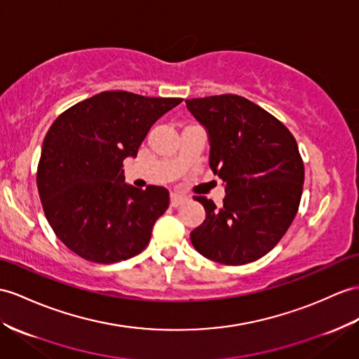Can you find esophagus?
Returning <instances> with one entry per match:
<instances>
[{"label": "esophagus", "instance_id": "obj_1", "mask_svg": "<svg viewBox=\"0 0 359 359\" xmlns=\"http://www.w3.org/2000/svg\"><path fill=\"white\" fill-rule=\"evenodd\" d=\"M186 199H187L186 196H182L180 194H172V196H170V205L172 207H178L182 203H186Z\"/></svg>", "mask_w": 359, "mask_h": 359}]
</instances>
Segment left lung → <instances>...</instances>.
I'll list each match as a JSON object with an SVG mask.
<instances>
[{"label": "left lung", "mask_w": 359, "mask_h": 359, "mask_svg": "<svg viewBox=\"0 0 359 359\" xmlns=\"http://www.w3.org/2000/svg\"><path fill=\"white\" fill-rule=\"evenodd\" d=\"M186 107L207 130L208 164L225 186L221 207L195 196L205 221L190 241L217 264H250L277 245L299 210L304 181L299 146L283 123L241 95L187 99Z\"/></svg>", "instance_id": "left-lung-1"}]
</instances>
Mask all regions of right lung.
Masks as SVG:
<instances>
[{
  "mask_svg": "<svg viewBox=\"0 0 359 359\" xmlns=\"http://www.w3.org/2000/svg\"><path fill=\"white\" fill-rule=\"evenodd\" d=\"M182 99L103 91L55 120L43 138L38 191L47 221L67 248L95 264L138 255L169 207V190L125 182L152 125Z\"/></svg>",
  "mask_w": 359,
  "mask_h": 359,
  "instance_id": "add662e5",
  "label": "right lung"
}]
</instances>
